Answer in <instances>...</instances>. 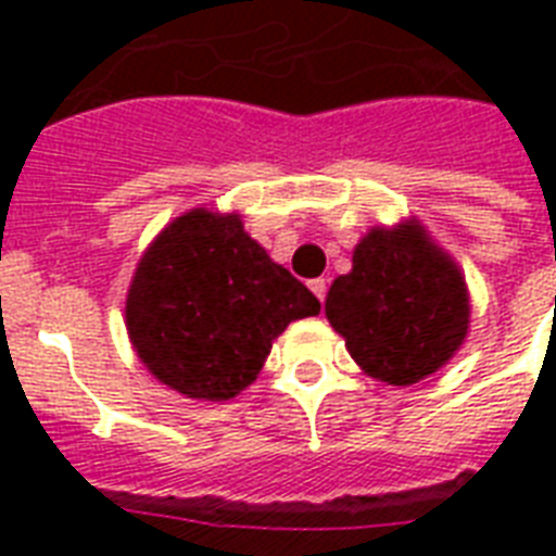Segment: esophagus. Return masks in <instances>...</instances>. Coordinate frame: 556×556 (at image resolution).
<instances>
[{
  "label": "esophagus",
  "instance_id": "esophagus-1",
  "mask_svg": "<svg viewBox=\"0 0 556 556\" xmlns=\"http://www.w3.org/2000/svg\"><path fill=\"white\" fill-rule=\"evenodd\" d=\"M308 286H312V291H314V294H317V300H320V303H326V291H329V286H326V279H312Z\"/></svg>",
  "mask_w": 556,
  "mask_h": 556
}]
</instances>
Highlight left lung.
Returning <instances> with one entry per match:
<instances>
[{"instance_id":"left-lung-1","label":"left lung","mask_w":556,"mask_h":556,"mask_svg":"<svg viewBox=\"0 0 556 556\" xmlns=\"http://www.w3.org/2000/svg\"><path fill=\"white\" fill-rule=\"evenodd\" d=\"M326 317L371 378L409 387L444 366L467 334L458 268L418 227H375L352 270L331 282Z\"/></svg>"}]
</instances>
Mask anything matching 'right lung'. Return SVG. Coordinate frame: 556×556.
<instances>
[{
  "label": "right lung",
  "instance_id": "add662e5",
  "mask_svg": "<svg viewBox=\"0 0 556 556\" xmlns=\"http://www.w3.org/2000/svg\"><path fill=\"white\" fill-rule=\"evenodd\" d=\"M320 300L242 230L236 216L192 210L143 253L126 329L147 369L181 395H239L291 320Z\"/></svg>",
  "mask_w": 556,
  "mask_h": 556
}]
</instances>
